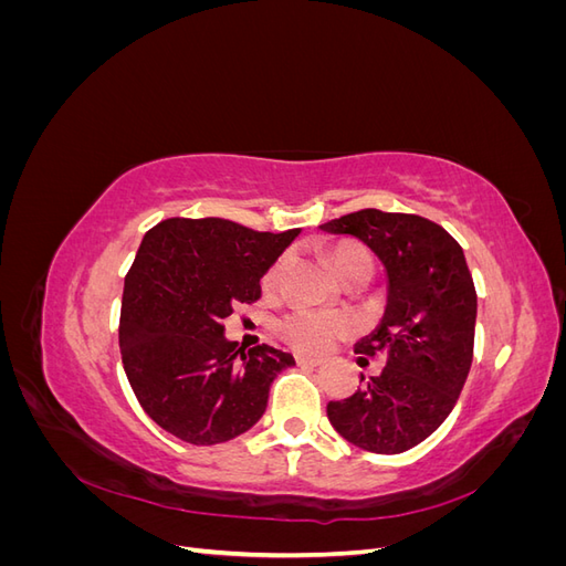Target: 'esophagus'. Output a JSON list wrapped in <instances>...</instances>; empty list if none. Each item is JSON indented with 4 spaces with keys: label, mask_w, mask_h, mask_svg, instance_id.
Listing matches in <instances>:
<instances>
[{
    "label": "esophagus",
    "mask_w": 566,
    "mask_h": 566,
    "mask_svg": "<svg viewBox=\"0 0 566 566\" xmlns=\"http://www.w3.org/2000/svg\"><path fill=\"white\" fill-rule=\"evenodd\" d=\"M295 364L304 366V368H316L321 366V358H312V356H295Z\"/></svg>",
    "instance_id": "esophagus-1"
}]
</instances>
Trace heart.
Returning a JSON list of instances; mask_svg holds the SVG:
<instances>
[{
  "mask_svg": "<svg viewBox=\"0 0 566 566\" xmlns=\"http://www.w3.org/2000/svg\"><path fill=\"white\" fill-rule=\"evenodd\" d=\"M331 264L342 281L352 279H370L373 276V256L361 245H337L331 252ZM285 260H279L266 273H264V290H273L279 285V279L283 273ZM279 335L287 342L290 347L306 354H318L331 349L339 337H345L349 331L347 318L337 314H325L314 310H295L276 325Z\"/></svg>",
  "mask_w": 566,
  "mask_h": 566,
  "instance_id": "1",
  "label": "heart"
}]
</instances>
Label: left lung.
Here are the masks:
<instances>
[{"instance_id": "left-lung-1", "label": "left lung", "mask_w": 566, "mask_h": 566, "mask_svg": "<svg viewBox=\"0 0 566 566\" xmlns=\"http://www.w3.org/2000/svg\"><path fill=\"white\" fill-rule=\"evenodd\" d=\"M366 243L387 269V310L356 345L385 356V368L328 420L354 447L394 455L418 447L449 418L474 354L476 293L455 238L418 214L358 210L321 224ZM364 380V375H361Z\"/></svg>"}]
</instances>
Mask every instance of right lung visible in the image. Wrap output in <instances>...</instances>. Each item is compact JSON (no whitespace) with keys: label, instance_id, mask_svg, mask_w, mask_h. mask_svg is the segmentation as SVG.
<instances>
[{"label":"right lung","instance_id":"1","mask_svg":"<svg viewBox=\"0 0 566 566\" xmlns=\"http://www.w3.org/2000/svg\"><path fill=\"white\" fill-rule=\"evenodd\" d=\"M297 233L172 217L144 235L125 276L119 354L136 399L165 432L212 447L264 416L273 378L295 358L238 347L224 318L260 300V279Z\"/></svg>","mask_w":566,"mask_h":566}]
</instances>
